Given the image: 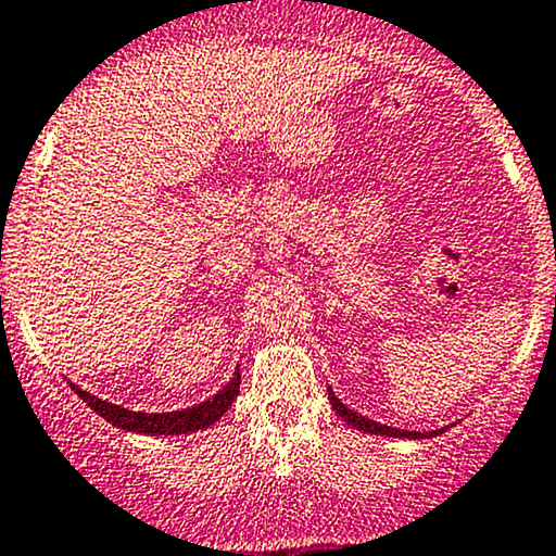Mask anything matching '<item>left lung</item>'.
<instances>
[{"instance_id":"obj_1","label":"left lung","mask_w":556,"mask_h":556,"mask_svg":"<svg viewBox=\"0 0 556 556\" xmlns=\"http://www.w3.org/2000/svg\"><path fill=\"white\" fill-rule=\"evenodd\" d=\"M328 400H331V408L337 410L339 416H342L344 421L350 424V427L361 429V432H371V434H384V438H408V440H419V438H434V434H440L443 429H432V432H410V429H397V427H387V424H379L374 419H366V416H361L357 410L348 408V405L342 403L337 395H333V390L328 387Z\"/></svg>"}]
</instances>
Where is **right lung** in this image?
Returning a JSON list of instances; mask_svg holds the SVG:
<instances>
[{"label": "right lung", "instance_id": "add662e5", "mask_svg": "<svg viewBox=\"0 0 556 556\" xmlns=\"http://www.w3.org/2000/svg\"><path fill=\"white\" fill-rule=\"evenodd\" d=\"M238 384H241V371L232 374V379L217 395H212L204 403L193 405V408L182 410H169V414H146V410H129L124 405L109 403V400H100L89 392L79 390L76 384H71V390L76 392L94 414L103 416L105 421H111L113 427H122L127 432H140V434H188L195 429L212 427L214 421L223 419L225 410L230 408V403L238 395Z\"/></svg>", "mask_w": 556, "mask_h": 556}]
</instances>
